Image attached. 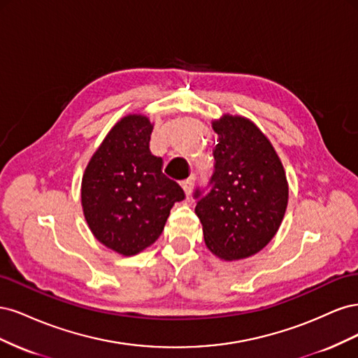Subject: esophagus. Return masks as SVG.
Instances as JSON below:
<instances>
[{
    "label": "esophagus",
    "instance_id": "1",
    "mask_svg": "<svg viewBox=\"0 0 358 358\" xmlns=\"http://www.w3.org/2000/svg\"><path fill=\"white\" fill-rule=\"evenodd\" d=\"M192 185H194V178H189L187 180L182 182V189L185 192V196L189 197L191 196V191H192Z\"/></svg>",
    "mask_w": 358,
    "mask_h": 358
}]
</instances>
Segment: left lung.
I'll return each mask as SVG.
<instances>
[{
    "instance_id": "obj_1",
    "label": "left lung",
    "mask_w": 358,
    "mask_h": 358,
    "mask_svg": "<svg viewBox=\"0 0 358 358\" xmlns=\"http://www.w3.org/2000/svg\"><path fill=\"white\" fill-rule=\"evenodd\" d=\"M218 143L209 192L197 189L196 213L209 251L243 259L273 239L288 204L285 170L273 145L251 119L225 113L212 121Z\"/></svg>"
}]
</instances>
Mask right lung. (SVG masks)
<instances>
[{
    "label": "right lung",
    "mask_w": 358,
    "mask_h": 358,
    "mask_svg": "<svg viewBox=\"0 0 358 358\" xmlns=\"http://www.w3.org/2000/svg\"><path fill=\"white\" fill-rule=\"evenodd\" d=\"M152 129L145 115L124 116L107 133L82 178L86 224L96 241L125 257L152 245L173 204L185 199L179 183L162 173V159L150 154Z\"/></svg>",
    "instance_id": "add662e5"
}]
</instances>
